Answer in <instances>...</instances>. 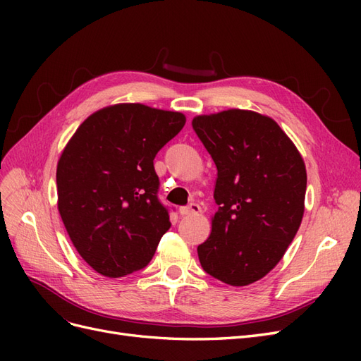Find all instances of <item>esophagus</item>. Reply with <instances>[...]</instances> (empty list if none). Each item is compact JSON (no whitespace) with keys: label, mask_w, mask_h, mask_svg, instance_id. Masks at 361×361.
Wrapping results in <instances>:
<instances>
[{"label":"esophagus","mask_w":361,"mask_h":361,"mask_svg":"<svg viewBox=\"0 0 361 361\" xmlns=\"http://www.w3.org/2000/svg\"><path fill=\"white\" fill-rule=\"evenodd\" d=\"M200 212H202V209L197 203H191V204L183 206L179 209L180 215H199Z\"/></svg>","instance_id":"34e87169"}]
</instances>
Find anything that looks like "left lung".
Instances as JSON below:
<instances>
[{
  "label": "left lung",
  "mask_w": 361,
  "mask_h": 361,
  "mask_svg": "<svg viewBox=\"0 0 361 361\" xmlns=\"http://www.w3.org/2000/svg\"><path fill=\"white\" fill-rule=\"evenodd\" d=\"M216 166L209 238L197 247L207 274L231 286L265 277L297 235L307 187L298 149L268 116L227 110L192 118Z\"/></svg>",
  "instance_id": "left-lung-1"
}]
</instances>
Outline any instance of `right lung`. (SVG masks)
Listing matches in <instances>:
<instances>
[{
  "label": "right lung",
  "instance_id": "obj_1",
  "mask_svg": "<svg viewBox=\"0 0 361 361\" xmlns=\"http://www.w3.org/2000/svg\"><path fill=\"white\" fill-rule=\"evenodd\" d=\"M187 118L143 104L87 117L57 164L59 212L80 256L105 277L145 268L171 223L154 159Z\"/></svg>",
  "mask_w": 361,
  "mask_h": 361
}]
</instances>
